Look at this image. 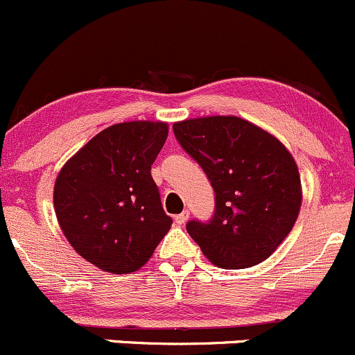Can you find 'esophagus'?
Returning a JSON list of instances; mask_svg holds the SVG:
<instances>
[{
    "label": "esophagus",
    "instance_id": "esophagus-1",
    "mask_svg": "<svg viewBox=\"0 0 355 355\" xmlns=\"http://www.w3.org/2000/svg\"><path fill=\"white\" fill-rule=\"evenodd\" d=\"M188 218H189V211H188V209H184V211L176 215V218H174V220H176L178 225H184L186 222H188Z\"/></svg>",
    "mask_w": 355,
    "mask_h": 355
}]
</instances>
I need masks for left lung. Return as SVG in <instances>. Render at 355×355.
Masks as SVG:
<instances>
[{
	"label": "left lung",
	"mask_w": 355,
	"mask_h": 355,
	"mask_svg": "<svg viewBox=\"0 0 355 355\" xmlns=\"http://www.w3.org/2000/svg\"><path fill=\"white\" fill-rule=\"evenodd\" d=\"M186 154L215 191L208 222L186 230L218 268L243 269L266 261L288 237L301 207L298 167L277 139L239 116H207L173 125Z\"/></svg>",
	"instance_id": "obj_1"
}]
</instances>
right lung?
<instances>
[{
    "label": "right lung",
    "instance_id": "right-lung-1",
    "mask_svg": "<svg viewBox=\"0 0 355 355\" xmlns=\"http://www.w3.org/2000/svg\"><path fill=\"white\" fill-rule=\"evenodd\" d=\"M167 139L162 121L108 127L67 161L55 179L54 207L64 235L106 272L140 269L169 232L150 166Z\"/></svg>",
    "mask_w": 355,
    "mask_h": 355
}]
</instances>
